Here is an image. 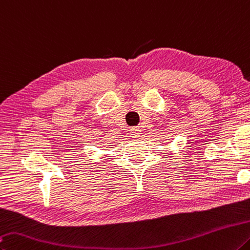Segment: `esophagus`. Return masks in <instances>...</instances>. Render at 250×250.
<instances>
[{
  "label": "esophagus",
  "instance_id": "34e87169",
  "mask_svg": "<svg viewBox=\"0 0 250 250\" xmlns=\"http://www.w3.org/2000/svg\"><path fill=\"white\" fill-rule=\"evenodd\" d=\"M141 134V130L139 128H132L130 130V135L132 138H138Z\"/></svg>",
  "mask_w": 250,
  "mask_h": 250
}]
</instances>
